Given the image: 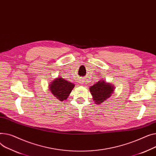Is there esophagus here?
Here are the masks:
<instances>
[{
  "instance_id": "esophagus-1",
  "label": "esophagus",
  "mask_w": 156,
  "mask_h": 156,
  "mask_svg": "<svg viewBox=\"0 0 156 156\" xmlns=\"http://www.w3.org/2000/svg\"><path fill=\"white\" fill-rule=\"evenodd\" d=\"M84 79H80V80H79V84H84Z\"/></svg>"
}]
</instances>
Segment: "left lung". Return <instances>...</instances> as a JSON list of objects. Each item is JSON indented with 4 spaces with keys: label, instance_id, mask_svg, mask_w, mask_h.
<instances>
[{
    "label": "left lung",
    "instance_id": "8db88e82",
    "mask_svg": "<svg viewBox=\"0 0 156 156\" xmlns=\"http://www.w3.org/2000/svg\"><path fill=\"white\" fill-rule=\"evenodd\" d=\"M89 90L95 104H101L111 97L114 93L115 86L113 84L101 79L89 87Z\"/></svg>",
    "mask_w": 156,
    "mask_h": 156
}]
</instances>
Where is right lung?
Returning <instances> with one entry per match:
<instances>
[{"instance_id":"1","label":"right lung","mask_w":156,"mask_h":156,"mask_svg":"<svg viewBox=\"0 0 156 156\" xmlns=\"http://www.w3.org/2000/svg\"><path fill=\"white\" fill-rule=\"evenodd\" d=\"M75 85L72 82L58 77L49 84V90L51 93L60 101H63L69 96Z\"/></svg>"}]
</instances>
